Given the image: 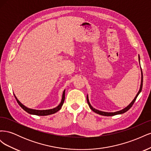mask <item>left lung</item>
Listing matches in <instances>:
<instances>
[{"mask_svg":"<svg viewBox=\"0 0 151 151\" xmlns=\"http://www.w3.org/2000/svg\"><path fill=\"white\" fill-rule=\"evenodd\" d=\"M139 62H140V57H139ZM141 70H142V69H141ZM142 84H143V74H142V72L141 84H140V89H139V92H138L137 94L136 95V96L135 97L134 99L133 100V101H132L131 102V103H130V104L129 105V106H127L125 108L123 109L122 110L118 111H116V112H114V113H108V112H104V111H99V110H98V109H96L95 108H93L92 107V106H91V104H90L89 101V99H88V96H87V101H88V104H89V106L90 107V108H91V109H92V110H93L94 112H95V113H96L99 114V115H103V116H113V115H118V114H122V113H125L126 111H127L128 110H129V109H130V108L132 106V105L134 104V102L135 101V100H136L137 98V96H138V95H139V93L141 92V91H142Z\"/></svg>","mask_w":151,"mask_h":151,"instance_id":"obj_1","label":"left lung"}]
</instances>
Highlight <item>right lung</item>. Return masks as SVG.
Returning <instances> with one entry per match:
<instances>
[{
	"mask_svg": "<svg viewBox=\"0 0 151 151\" xmlns=\"http://www.w3.org/2000/svg\"><path fill=\"white\" fill-rule=\"evenodd\" d=\"M16 101L19 104V106L24 109V111H26L27 113H28L29 114H31V115H38V116H45V115H52V114H53L57 112L58 111L60 110L61 109L62 105L63 104V102H64L65 100V90L63 92V95H62V101L60 103V104L58 105V106L56 108H53V109H47V110H36V109H29L26 108V106H24L23 104L22 103H21L19 100H18L16 97L15 96Z\"/></svg>",
	"mask_w": 151,
	"mask_h": 151,
	"instance_id": "add662e5",
	"label": "right lung"
}]
</instances>
